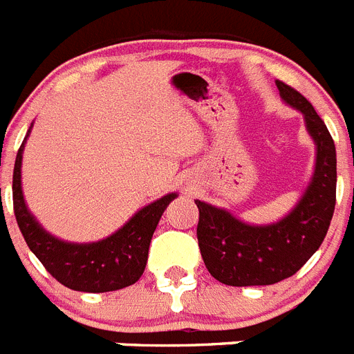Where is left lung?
I'll return each mask as SVG.
<instances>
[{
  "instance_id": "8db88e82",
  "label": "left lung",
  "mask_w": 354,
  "mask_h": 354,
  "mask_svg": "<svg viewBox=\"0 0 354 354\" xmlns=\"http://www.w3.org/2000/svg\"><path fill=\"white\" fill-rule=\"evenodd\" d=\"M279 93L302 111L317 144L313 180L286 218L252 227L227 210L196 200L198 245L214 279L228 286H268L292 277L322 245L337 203V151L322 118L295 88L277 81Z\"/></svg>"
}]
</instances>
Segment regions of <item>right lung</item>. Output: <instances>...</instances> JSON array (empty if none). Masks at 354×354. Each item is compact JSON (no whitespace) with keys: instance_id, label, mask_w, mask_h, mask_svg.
<instances>
[{"instance_id":"1","label":"right lung","mask_w":354,"mask_h":354,"mask_svg":"<svg viewBox=\"0 0 354 354\" xmlns=\"http://www.w3.org/2000/svg\"><path fill=\"white\" fill-rule=\"evenodd\" d=\"M30 133V131H28ZM17 151L12 176V201L19 230L26 245L43 263L46 272L62 286L75 292L104 293L131 286L145 270L154 228L176 194H167L136 212L113 236L90 245H73L55 239L39 227L26 209L21 191V154Z\"/></svg>"}]
</instances>
